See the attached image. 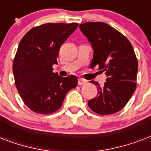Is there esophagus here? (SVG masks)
I'll list each match as a JSON object with an SVG mask.
<instances>
[{"instance_id":"obj_1","label":"esophagus","mask_w":151,"mask_h":151,"mask_svg":"<svg viewBox=\"0 0 151 151\" xmlns=\"http://www.w3.org/2000/svg\"><path fill=\"white\" fill-rule=\"evenodd\" d=\"M86 83H87V81L85 80V79H83V78H79L78 79V85H85Z\"/></svg>"}]
</instances>
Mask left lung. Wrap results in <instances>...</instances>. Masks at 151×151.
Segmentation results:
<instances>
[{
  "label": "left lung",
  "mask_w": 151,
  "mask_h": 151,
  "mask_svg": "<svg viewBox=\"0 0 151 151\" xmlns=\"http://www.w3.org/2000/svg\"><path fill=\"white\" fill-rule=\"evenodd\" d=\"M79 28L94 51L91 68L98 66L106 76L103 86L91 81L98 88V94L88 102V106L101 115L118 112L136 88L138 61L133 48L123 34L105 22H86Z\"/></svg>",
  "instance_id": "obj_1"
}]
</instances>
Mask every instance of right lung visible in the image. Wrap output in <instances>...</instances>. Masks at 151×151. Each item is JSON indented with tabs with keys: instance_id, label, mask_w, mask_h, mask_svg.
I'll return each mask as SVG.
<instances>
[{
	"instance_id": "add662e5",
	"label": "right lung",
	"mask_w": 151,
	"mask_h": 151,
	"mask_svg": "<svg viewBox=\"0 0 151 151\" xmlns=\"http://www.w3.org/2000/svg\"><path fill=\"white\" fill-rule=\"evenodd\" d=\"M78 23H46L28 31L13 62L15 83L24 103L34 112L49 114L61 107L67 92L78 85L74 75L52 72L60 47Z\"/></svg>"
}]
</instances>
